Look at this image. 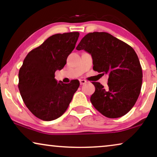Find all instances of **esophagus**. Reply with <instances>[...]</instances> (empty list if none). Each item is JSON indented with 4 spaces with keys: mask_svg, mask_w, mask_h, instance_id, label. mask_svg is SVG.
Listing matches in <instances>:
<instances>
[{
    "mask_svg": "<svg viewBox=\"0 0 157 157\" xmlns=\"http://www.w3.org/2000/svg\"><path fill=\"white\" fill-rule=\"evenodd\" d=\"M79 81H80V84L81 85H83V84H84V83H86V81L83 80V79H81V80Z\"/></svg>",
    "mask_w": 157,
    "mask_h": 157,
    "instance_id": "1",
    "label": "esophagus"
}]
</instances>
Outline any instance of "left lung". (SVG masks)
<instances>
[{
    "mask_svg": "<svg viewBox=\"0 0 157 157\" xmlns=\"http://www.w3.org/2000/svg\"><path fill=\"white\" fill-rule=\"evenodd\" d=\"M76 49L91 53L94 71L109 74L106 88L92 82L95 91L90 101L94 108L111 119L126 114L138 99L142 84V69L132 47L110 33L93 32L81 39Z\"/></svg>",
    "mask_w": 157,
    "mask_h": 157,
    "instance_id": "obj_1",
    "label": "left lung"
}]
</instances>
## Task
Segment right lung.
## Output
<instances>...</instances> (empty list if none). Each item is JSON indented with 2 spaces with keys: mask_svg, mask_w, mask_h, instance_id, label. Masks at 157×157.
<instances>
[{
  "mask_svg": "<svg viewBox=\"0 0 157 157\" xmlns=\"http://www.w3.org/2000/svg\"><path fill=\"white\" fill-rule=\"evenodd\" d=\"M78 32L57 33L28 53L18 73V89L23 102L38 119L52 121L63 115L79 87L78 80H56L74 50Z\"/></svg>",
  "mask_w": 157,
  "mask_h": 157,
  "instance_id": "right-lung-1",
  "label": "right lung"
}]
</instances>
